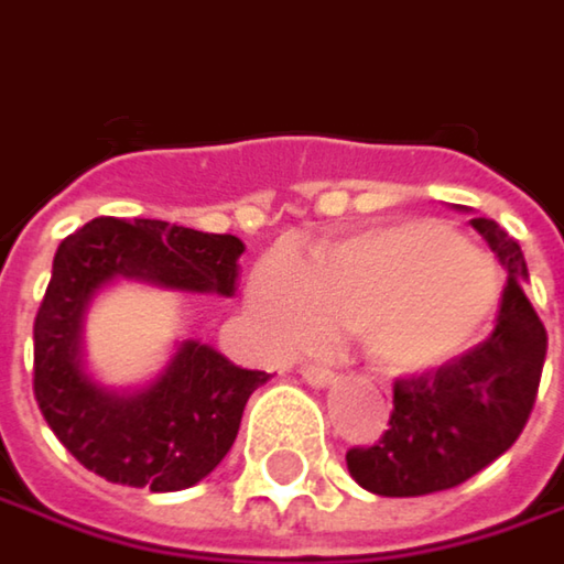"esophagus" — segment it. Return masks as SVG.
I'll list each match as a JSON object with an SVG mask.
<instances>
[{
	"mask_svg": "<svg viewBox=\"0 0 564 564\" xmlns=\"http://www.w3.org/2000/svg\"><path fill=\"white\" fill-rule=\"evenodd\" d=\"M300 375H303V381L310 387H333L338 381V375L329 371V368H319V365H306V368H300Z\"/></svg>",
	"mask_w": 564,
	"mask_h": 564,
	"instance_id": "esophagus-1",
	"label": "esophagus"
}]
</instances>
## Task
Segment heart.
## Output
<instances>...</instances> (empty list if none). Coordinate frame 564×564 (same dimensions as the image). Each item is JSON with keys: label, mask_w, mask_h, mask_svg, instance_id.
I'll use <instances>...</instances> for the list:
<instances>
[{"label": "heart", "mask_w": 564, "mask_h": 564, "mask_svg": "<svg viewBox=\"0 0 564 564\" xmlns=\"http://www.w3.org/2000/svg\"><path fill=\"white\" fill-rule=\"evenodd\" d=\"M500 274L481 248L433 219H390L264 258L248 303L278 348L358 333L387 378H423L475 351L500 310Z\"/></svg>", "instance_id": "b5f03b06"}]
</instances>
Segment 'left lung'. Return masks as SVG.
<instances>
[{
  "mask_svg": "<svg viewBox=\"0 0 564 564\" xmlns=\"http://www.w3.org/2000/svg\"><path fill=\"white\" fill-rule=\"evenodd\" d=\"M471 226L507 271L497 329L455 365L393 384L384 438L345 455L348 475L371 494L423 497L465 485L517 442L536 403L545 329L523 293L527 258L494 219Z\"/></svg>",
  "mask_w": 564,
  "mask_h": 564,
  "instance_id": "8db88e82",
  "label": "left lung"
}]
</instances>
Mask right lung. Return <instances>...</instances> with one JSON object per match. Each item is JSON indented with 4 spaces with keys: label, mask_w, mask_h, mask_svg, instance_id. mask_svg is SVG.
Wrapping results in <instances>:
<instances>
[{
    "label": "right lung",
    "mask_w": 564,
    "mask_h": 564,
    "mask_svg": "<svg viewBox=\"0 0 564 564\" xmlns=\"http://www.w3.org/2000/svg\"><path fill=\"white\" fill-rule=\"evenodd\" d=\"M241 238L161 219H93L61 241L34 319V400L64 448L112 485L186 490L229 455L248 397L271 375L199 341H174L138 387L102 384L86 361V316L119 281L235 296Z\"/></svg>",
    "instance_id": "right-lung-1"
}]
</instances>
